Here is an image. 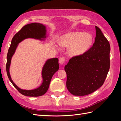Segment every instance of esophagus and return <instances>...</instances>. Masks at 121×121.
Masks as SVG:
<instances>
[{
	"mask_svg": "<svg viewBox=\"0 0 121 121\" xmlns=\"http://www.w3.org/2000/svg\"><path fill=\"white\" fill-rule=\"evenodd\" d=\"M65 57H60L59 58V63L61 64H63L65 63Z\"/></svg>",
	"mask_w": 121,
	"mask_h": 121,
	"instance_id": "1",
	"label": "esophagus"
}]
</instances>
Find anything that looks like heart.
I'll return each mask as SVG.
<instances>
[{
	"mask_svg": "<svg viewBox=\"0 0 121 121\" xmlns=\"http://www.w3.org/2000/svg\"><path fill=\"white\" fill-rule=\"evenodd\" d=\"M93 41V37L89 33L72 32L64 35L60 41V44L64 47L71 46L69 53L77 56L85 52Z\"/></svg>",
	"mask_w": 121,
	"mask_h": 121,
	"instance_id": "heart-1",
	"label": "heart"
}]
</instances>
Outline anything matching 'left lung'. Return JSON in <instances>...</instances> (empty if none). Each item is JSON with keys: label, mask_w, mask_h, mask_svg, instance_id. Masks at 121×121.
<instances>
[{"label": "left lung", "mask_w": 121, "mask_h": 121, "mask_svg": "<svg viewBox=\"0 0 121 121\" xmlns=\"http://www.w3.org/2000/svg\"><path fill=\"white\" fill-rule=\"evenodd\" d=\"M92 47L82 54L73 56L65 65L67 88L71 94L84 96L103 85L110 67L111 47L100 29L95 26Z\"/></svg>", "instance_id": "8db88e82"}]
</instances>
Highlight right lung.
I'll list each match as a JSON object with an SVG mask.
<instances>
[{
	"instance_id": "1",
	"label": "right lung",
	"mask_w": 121,
	"mask_h": 121,
	"mask_svg": "<svg viewBox=\"0 0 121 121\" xmlns=\"http://www.w3.org/2000/svg\"><path fill=\"white\" fill-rule=\"evenodd\" d=\"M45 27L42 24L38 23H33L25 25L15 34L11 42V44L7 54V61L6 69L7 75L10 81L13 86L22 94L28 96H40L44 94L48 90L50 81L53 75L59 69L58 59L57 58H51L47 60L42 69V75L43 82L38 88L31 90H23L19 88L11 79L9 74V67L11 59L17 48V44L26 38H32L41 39L45 38Z\"/></svg>"
}]
</instances>
